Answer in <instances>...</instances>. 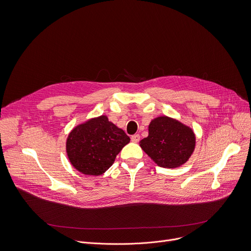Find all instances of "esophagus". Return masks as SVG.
Instances as JSON below:
<instances>
[{"label": "esophagus", "instance_id": "obj_1", "mask_svg": "<svg viewBox=\"0 0 251 251\" xmlns=\"http://www.w3.org/2000/svg\"><path fill=\"white\" fill-rule=\"evenodd\" d=\"M140 140H141V136H140V134H134V135H132L131 136V142L132 143H138L140 142Z\"/></svg>", "mask_w": 251, "mask_h": 251}]
</instances>
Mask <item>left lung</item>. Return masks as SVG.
Masks as SVG:
<instances>
[{
    "mask_svg": "<svg viewBox=\"0 0 251 251\" xmlns=\"http://www.w3.org/2000/svg\"><path fill=\"white\" fill-rule=\"evenodd\" d=\"M193 129L176 119L160 116L149 125V135L140 142L142 150L164 169L184 164L196 149Z\"/></svg>",
    "mask_w": 251,
    "mask_h": 251,
    "instance_id": "1",
    "label": "left lung"
}]
</instances>
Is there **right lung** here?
Returning <instances> with one entry per match:
<instances>
[{
	"label": "right lung",
	"mask_w": 251,
	"mask_h": 251,
	"mask_svg": "<svg viewBox=\"0 0 251 251\" xmlns=\"http://www.w3.org/2000/svg\"><path fill=\"white\" fill-rule=\"evenodd\" d=\"M130 138L105 115L75 126L69 133L66 151L71 164L80 174H104Z\"/></svg>",
	"instance_id": "1"
}]
</instances>
